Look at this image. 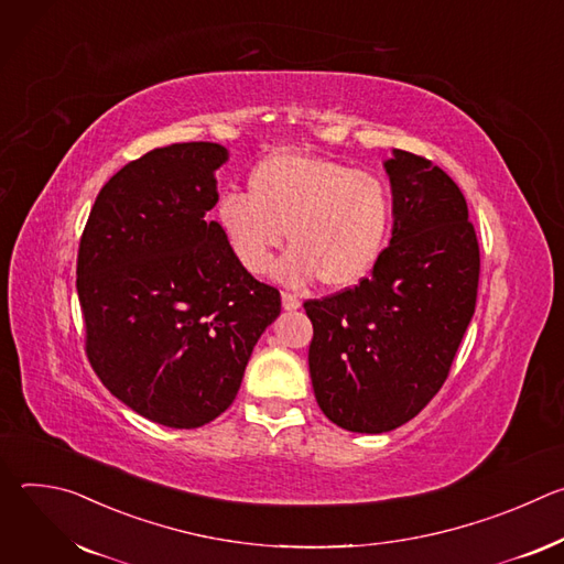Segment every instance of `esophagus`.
<instances>
[{
	"instance_id": "1",
	"label": "esophagus",
	"mask_w": 564,
	"mask_h": 564,
	"mask_svg": "<svg viewBox=\"0 0 564 564\" xmlns=\"http://www.w3.org/2000/svg\"><path fill=\"white\" fill-rule=\"evenodd\" d=\"M281 301H283V307L285 310H296L301 305V299L292 292H281Z\"/></svg>"
}]
</instances>
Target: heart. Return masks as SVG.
Masks as SVG:
<instances>
[{"mask_svg":"<svg viewBox=\"0 0 564 564\" xmlns=\"http://www.w3.org/2000/svg\"><path fill=\"white\" fill-rule=\"evenodd\" d=\"M218 225L252 274H263L288 231L290 254L279 265L285 283L316 281L341 290L377 265L392 223V194L368 172L339 160L279 151L250 172L248 194L220 198Z\"/></svg>","mask_w":564,"mask_h":564,"instance_id":"1","label":"heart"}]
</instances>
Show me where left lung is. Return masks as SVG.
Wrapping results in <instances>:
<instances>
[{
    "instance_id": "obj_1",
    "label": "left lung",
    "mask_w": 564,
    "mask_h": 564,
    "mask_svg": "<svg viewBox=\"0 0 564 564\" xmlns=\"http://www.w3.org/2000/svg\"><path fill=\"white\" fill-rule=\"evenodd\" d=\"M392 238L359 285L307 299L318 409L352 433H388L444 386L470 324L479 246L466 198L433 160L394 149Z\"/></svg>"
}]
</instances>
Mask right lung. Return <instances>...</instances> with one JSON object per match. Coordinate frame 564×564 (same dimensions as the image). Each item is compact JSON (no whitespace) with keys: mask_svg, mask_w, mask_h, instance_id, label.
Wrapping results in <instances>:
<instances>
[{"mask_svg":"<svg viewBox=\"0 0 564 564\" xmlns=\"http://www.w3.org/2000/svg\"><path fill=\"white\" fill-rule=\"evenodd\" d=\"M216 142H181L127 163L98 194L77 250L85 350L100 381L138 415L198 429L225 413L276 288L234 257L207 212L218 203Z\"/></svg>","mask_w":564,"mask_h":564,"instance_id":"obj_1","label":"right lung"}]
</instances>
